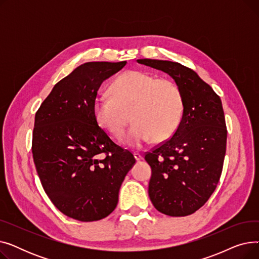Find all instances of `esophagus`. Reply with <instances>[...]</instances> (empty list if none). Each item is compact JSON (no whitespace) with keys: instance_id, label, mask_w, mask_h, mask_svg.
I'll return each mask as SVG.
<instances>
[{"instance_id":"esophagus-1","label":"esophagus","mask_w":259,"mask_h":259,"mask_svg":"<svg viewBox=\"0 0 259 259\" xmlns=\"http://www.w3.org/2000/svg\"><path fill=\"white\" fill-rule=\"evenodd\" d=\"M133 155H134L135 159H137L138 161H140V160H142V159H143V155H142L141 153H139V152H134V153H133Z\"/></svg>"}]
</instances>
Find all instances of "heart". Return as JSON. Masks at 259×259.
<instances>
[{
  "mask_svg": "<svg viewBox=\"0 0 259 259\" xmlns=\"http://www.w3.org/2000/svg\"><path fill=\"white\" fill-rule=\"evenodd\" d=\"M110 93L95 100V119L118 138L132 118L134 122L124 139L131 147L139 148L153 137L166 139L180 124L184 108L182 92L169 78H156L138 70L126 71L113 80Z\"/></svg>",
  "mask_w": 259,
  "mask_h": 259,
  "instance_id": "1",
  "label": "heart"
}]
</instances>
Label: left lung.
I'll list each match as a JSON object with an SVG mask.
<instances>
[{
  "mask_svg": "<svg viewBox=\"0 0 259 259\" xmlns=\"http://www.w3.org/2000/svg\"><path fill=\"white\" fill-rule=\"evenodd\" d=\"M138 63L168 73L179 86L184 110L173 137L145 159L151 167L148 193L169 216H187L210 198L220 182L227 128L221 98L198 74L180 63L143 59Z\"/></svg>",
  "mask_w": 259,
  "mask_h": 259,
  "instance_id": "left-lung-1",
  "label": "left lung"
}]
</instances>
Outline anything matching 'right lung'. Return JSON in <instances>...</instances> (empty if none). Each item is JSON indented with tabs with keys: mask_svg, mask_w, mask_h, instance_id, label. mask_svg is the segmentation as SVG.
<instances>
[{
	"mask_svg": "<svg viewBox=\"0 0 259 259\" xmlns=\"http://www.w3.org/2000/svg\"><path fill=\"white\" fill-rule=\"evenodd\" d=\"M127 64L88 62L54 85L35 113L32 155L46 194L80 222L105 219L135 158L99 126L93 104L102 83Z\"/></svg>",
	"mask_w": 259,
	"mask_h": 259,
	"instance_id": "add662e5",
	"label": "right lung"
}]
</instances>
